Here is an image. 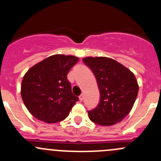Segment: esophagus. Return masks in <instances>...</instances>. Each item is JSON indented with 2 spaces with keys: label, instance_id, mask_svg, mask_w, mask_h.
Masks as SVG:
<instances>
[{
  "label": "esophagus",
  "instance_id": "esophagus-1",
  "mask_svg": "<svg viewBox=\"0 0 161 161\" xmlns=\"http://www.w3.org/2000/svg\"><path fill=\"white\" fill-rule=\"evenodd\" d=\"M83 99H84V95L83 94H81V95L79 96V100L82 101V100H83Z\"/></svg>",
  "mask_w": 161,
  "mask_h": 161
}]
</instances>
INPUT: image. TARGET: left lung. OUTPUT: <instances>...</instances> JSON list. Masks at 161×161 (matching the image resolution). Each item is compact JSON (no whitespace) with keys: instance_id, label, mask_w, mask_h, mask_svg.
I'll use <instances>...</instances> for the list:
<instances>
[{"instance_id":"obj_1","label":"left lung","mask_w":161,"mask_h":161,"mask_svg":"<svg viewBox=\"0 0 161 161\" xmlns=\"http://www.w3.org/2000/svg\"><path fill=\"white\" fill-rule=\"evenodd\" d=\"M82 61L95 75L100 94L97 108L88 111L90 119L103 126L122 121L131 111L139 92L134 74L111 58L88 57Z\"/></svg>"}]
</instances>
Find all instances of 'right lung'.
Segmentation results:
<instances>
[{
  "mask_svg": "<svg viewBox=\"0 0 161 161\" xmlns=\"http://www.w3.org/2000/svg\"><path fill=\"white\" fill-rule=\"evenodd\" d=\"M77 57L55 54L35 64L25 73L21 86L24 104L33 117L47 123L67 118L78 97L71 92L67 75Z\"/></svg>",
  "mask_w": 161,
  "mask_h": 161,
  "instance_id": "obj_1",
  "label": "right lung"
}]
</instances>
